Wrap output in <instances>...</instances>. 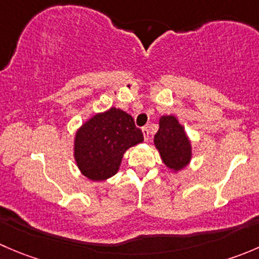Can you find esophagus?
Segmentation results:
<instances>
[{"label":"esophagus","mask_w":259,"mask_h":259,"mask_svg":"<svg viewBox=\"0 0 259 259\" xmlns=\"http://www.w3.org/2000/svg\"><path fill=\"white\" fill-rule=\"evenodd\" d=\"M142 132H143V135H144V140H145V142H148V140H149V130H148V127H143Z\"/></svg>","instance_id":"1"}]
</instances>
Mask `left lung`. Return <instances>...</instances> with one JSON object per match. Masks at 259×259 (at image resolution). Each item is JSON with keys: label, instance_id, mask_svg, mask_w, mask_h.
Wrapping results in <instances>:
<instances>
[{"label": "left lung", "instance_id": "8db88e82", "mask_svg": "<svg viewBox=\"0 0 259 259\" xmlns=\"http://www.w3.org/2000/svg\"><path fill=\"white\" fill-rule=\"evenodd\" d=\"M154 145L163 163L173 173L189 165L193 158L192 142L184 126L174 115H163L159 119V130L154 137Z\"/></svg>", "mask_w": 259, "mask_h": 259}]
</instances>
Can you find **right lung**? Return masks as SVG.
Returning <instances> with one entry per match:
<instances>
[{"mask_svg": "<svg viewBox=\"0 0 259 259\" xmlns=\"http://www.w3.org/2000/svg\"><path fill=\"white\" fill-rule=\"evenodd\" d=\"M144 142L132 115L113 106L91 115L76 130L74 159L80 173L93 182L106 180L119 171L127 149Z\"/></svg>", "mask_w": 259, "mask_h": 259, "instance_id": "add662e5", "label": "right lung"}]
</instances>
